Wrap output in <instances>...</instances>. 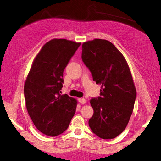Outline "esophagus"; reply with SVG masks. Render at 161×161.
I'll list each match as a JSON object with an SVG mask.
<instances>
[{
	"mask_svg": "<svg viewBox=\"0 0 161 161\" xmlns=\"http://www.w3.org/2000/svg\"><path fill=\"white\" fill-rule=\"evenodd\" d=\"M79 102H80L81 104H85V103H86V100L81 97V98L79 99Z\"/></svg>",
	"mask_w": 161,
	"mask_h": 161,
	"instance_id": "esophagus-1",
	"label": "esophagus"
}]
</instances>
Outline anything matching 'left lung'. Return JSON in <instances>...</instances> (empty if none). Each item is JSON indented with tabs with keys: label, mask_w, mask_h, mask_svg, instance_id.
I'll return each instance as SVG.
<instances>
[{
	"label": "left lung",
	"mask_w": 161,
	"mask_h": 161,
	"mask_svg": "<svg viewBox=\"0 0 161 161\" xmlns=\"http://www.w3.org/2000/svg\"><path fill=\"white\" fill-rule=\"evenodd\" d=\"M81 59L93 80L102 84L100 96L90 100L93 114L89 125L102 139H113L127 126L137 93L127 62L112 42L95 39L84 42Z\"/></svg>",
	"instance_id": "8db88e82"
}]
</instances>
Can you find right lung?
Instances as JSON below:
<instances>
[{"mask_svg": "<svg viewBox=\"0 0 161 161\" xmlns=\"http://www.w3.org/2000/svg\"><path fill=\"white\" fill-rule=\"evenodd\" d=\"M81 43L53 39L41 49L24 84L26 109L35 126L54 137L67 130L75 113L76 100L61 95L64 71Z\"/></svg>", "mask_w": 161, "mask_h": 161, "instance_id": "1", "label": "right lung"}]
</instances>
